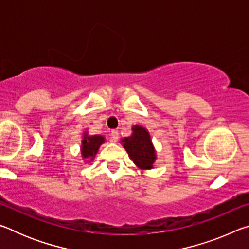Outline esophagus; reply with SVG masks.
Listing matches in <instances>:
<instances>
[{"label": "esophagus", "mask_w": 249, "mask_h": 249, "mask_svg": "<svg viewBox=\"0 0 249 249\" xmlns=\"http://www.w3.org/2000/svg\"><path fill=\"white\" fill-rule=\"evenodd\" d=\"M109 135H111L112 142H117V140H119V132L116 129H113Z\"/></svg>", "instance_id": "esophagus-1"}]
</instances>
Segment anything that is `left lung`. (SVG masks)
Returning a JSON list of instances; mask_svg holds the SVG:
<instances>
[{"instance_id":"1","label":"left lung","mask_w":249,"mask_h":249,"mask_svg":"<svg viewBox=\"0 0 249 249\" xmlns=\"http://www.w3.org/2000/svg\"><path fill=\"white\" fill-rule=\"evenodd\" d=\"M132 130L130 136L121 140L123 147L137 168L142 170L153 169L157 155L149 132L141 125H134Z\"/></svg>"}]
</instances>
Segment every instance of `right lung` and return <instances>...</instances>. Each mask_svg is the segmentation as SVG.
Instances as JSON below:
<instances>
[{
    "instance_id": "1",
    "label": "right lung",
    "mask_w": 249,
    "mask_h": 249,
    "mask_svg": "<svg viewBox=\"0 0 249 249\" xmlns=\"http://www.w3.org/2000/svg\"><path fill=\"white\" fill-rule=\"evenodd\" d=\"M105 142V137L102 135H89L83 132L81 141V156L88 161H92L98 154L100 146Z\"/></svg>"
}]
</instances>
